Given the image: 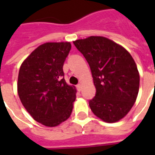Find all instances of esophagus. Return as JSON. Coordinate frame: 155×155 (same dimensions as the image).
Wrapping results in <instances>:
<instances>
[{
  "instance_id": "obj_1",
  "label": "esophagus",
  "mask_w": 155,
  "mask_h": 155,
  "mask_svg": "<svg viewBox=\"0 0 155 155\" xmlns=\"http://www.w3.org/2000/svg\"><path fill=\"white\" fill-rule=\"evenodd\" d=\"M81 89H82V84H77V90H78V91H81Z\"/></svg>"
}]
</instances>
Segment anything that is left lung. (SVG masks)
<instances>
[{
  "mask_svg": "<svg viewBox=\"0 0 155 155\" xmlns=\"http://www.w3.org/2000/svg\"><path fill=\"white\" fill-rule=\"evenodd\" d=\"M91 67L96 94L89 104L106 123L123 119L136 101L140 73L131 54L104 36H90L73 41Z\"/></svg>",
  "mask_w": 155,
  "mask_h": 155,
  "instance_id": "8db88e82",
  "label": "left lung"
}]
</instances>
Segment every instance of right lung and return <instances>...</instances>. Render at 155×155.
Wrapping results in <instances>:
<instances>
[{"label":"right lung","instance_id":"add662e5","mask_svg":"<svg viewBox=\"0 0 155 155\" xmlns=\"http://www.w3.org/2000/svg\"><path fill=\"white\" fill-rule=\"evenodd\" d=\"M71 49L70 42H46L22 62L17 92L31 117L47 127H54L71 116L76 89L64 79L63 65Z\"/></svg>","mask_w":155,"mask_h":155}]
</instances>
